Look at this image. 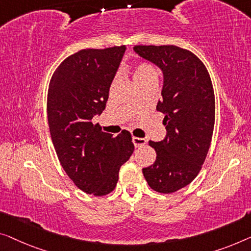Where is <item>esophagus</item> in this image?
I'll list each match as a JSON object with an SVG mask.
<instances>
[{"label": "esophagus", "instance_id": "esophagus-1", "mask_svg": "<svg viewBox=\"0 0 251 251\" xmlns=\"http://www.w3.org/2000/svg\"><path fill=\"white\" fill-rule=\"evenodd\" d=\"M133 144L135 145V148H140L143 147L147 143V140L145 138H141V137H133Z\"/></svg>", "mask_w": 251, "mask_h": 251}]
</instances>
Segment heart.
Wrapping results in <instances>:
<instances>
[{
    "instance_id": "1",
    "label": "heart",
    "mask_w": 251,
    "mask_h": 251,
    "mask_svg": "<svg viewBox=\"0 0 251 251\" xmlns=\"http://www.w3.org/2000/svg\"><path fill=\"white\" fill-rule=\"evenodd\" d=\"M133 80L135 84L143 83L148 81L158 80V72L155 67L149 63H140L133 69Z\"/></svg>"
}]
</instances>
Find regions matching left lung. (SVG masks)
Wrapping results in <instances>:
<instances>
[{"label":"left lung","mask_w":251,"mask_h":251,"mask_svg":"<svg viewBox=\"0 0 251 251\" xmlns=\"http://www.w3.org/2000/svg\"><path fill=\"white\" fill-rule=\"evenodd\" d=\"M134 50L163 73L162 100L156 110L164 114L167 135L150 141L156 159L143 168L153 190L175 193L189 185L206 159L215 122V98L203 62L192 51L174 45L138 46Z\"/></svg>","instance_id":"8db88e82"}]
</instances>
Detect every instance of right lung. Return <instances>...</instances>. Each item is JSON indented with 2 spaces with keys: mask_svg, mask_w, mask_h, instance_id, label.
<instances>
[{
  "mask_svg": "<svg viewBox=\"0 0 251 251\" xmlns=\"http://www.w3.org/2000/svg\"><path fill=\"white\" fill-rule=\"evenodd\" d=\"M126 47L82 50L65 58L50 78L47 116L56 154L76 187L103 196L134 151L130 133L114 137L93 124L106 108L109 88Z\"/></svg>",
  "mask_w": 251,
  "mask_h": 251,
  "instance_id": "1",
  "label": "right lung"
}]
</instances>
